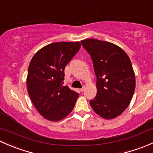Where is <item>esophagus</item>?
I'll return each instance as SVG.
<instances>
[{
	"instance_id": "obj_1",
	"label": "esophagus",
	"mask_w": 153,
	"mask_h": 153,
	"mask_svg": "<svg viewBox=\"0 0 153 153\" xmlns=\"http://www.w3.org/2000/svg\"><path fill=\"white\" fill-rule=\"evenodd\" d=\"M85 89H86V87H85V86H83V87L81 88V89H80V91H81V92H84V91L85 90Z\"/></svg>"
}]
</instances>
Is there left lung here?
Wrapping results in <instances>:
<instances>
[{
	"instance_id": "8db88e82",
	"label": "left lung",
	"mask_w": 153,
	"mask_h": 153,
	"mask_svg": "<svg viewBox=\"0 0 153 153\" xmlns=\"http://www.w3.org/2000/svg\"><path fill=\"white\" fill-rule=\"evenodd\" d=\"M90 55L97 78V94L89 101L95 113L112 119L128 107L135 88V72L127 54L115 44L97 39L81 41Z\"/></svg>"
}]
</instances>
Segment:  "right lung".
<instances>
[{"label": "right lung", "mask_w": 153, "mask_h": 153, "mask_svg": "<svg viewBox=\"0 0 153 153\" xmlns=\"http://www.w3.org/2000/svg\"><path fill=\"white\" fill-rule=\"evenodd\" d=\"M81 47V43L56 42L38 51L29 63L27 90L40 114L58 121L73 109L79 94L63 86L64 69Z\"/></svg>", "instance_id": "1"}]
</instances>
